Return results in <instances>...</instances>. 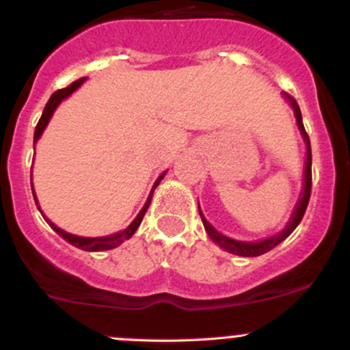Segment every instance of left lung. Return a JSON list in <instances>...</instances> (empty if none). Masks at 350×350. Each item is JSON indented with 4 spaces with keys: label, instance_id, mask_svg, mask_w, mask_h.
I'll list each match as a JSON object with an SVG mask.
<instances>
[{
    "label": "left lung",
    "instance_id": "obj_1",
    "mask_svg": "<svg viewBox=\"0 0 350 350\" xmlns=\"http://www.w3.org/2000/svg\"><path fill=\"white\" fill-rule=\"evenodd\" d=\"M284 96L288 99V101H291L292 108H294L295 118H297L299 131H301L302 137H304L306 148H308V159H306V170H304V191H302L301 199H299L297 206H295V211H294V215H292L291 221L287 223V227H285L280 234L273 235V237H268V239H265V241H259V242H239V241H234V239L225 237V235L219 234L218 230H215V228L211 227V223H209L208 219L202 216L201 208H199V215H201L202 225H204L206 232H208V235L211 237V241L216 242V244H218L221 249H225V251L232 252V254L245 256V258H254V256H261V254H265V252L271 251L273 247H277L280 242H284L285 239H287L288 235L295 230V227H297L299 223H301L302 216H304V213H306V208H308L309 198H311V142H309V135L304 129V123H302L301 108H299L297 101H295L292 96H288V94H284Z\"/></svg>",
    "mask_w": 350,
    "mask_h": 350
}]
</instances>
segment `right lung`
Wrapping results in <instances>:
<instances>
[{
	"mask_svg": "<svg viewBox=\"0 0 350 350\" xmlns=\"http://www.w3.org/2000/svg\"><path fill=\"white\" fill-rule=\"evenodd\" d=\"M84 81H85V77H82V79H79V81L72 82V84H70L68 88L59 89V91L53 92L51 98H49V101L46 103L44 111H42V115H41V118H39L38 125H36L34 144H36V142H38V139L41 137L42 132H44V129H46V125H48L49 118H51V115H53V113H55V109L58 108L59 103H62L65 98H68V96L72 94V92L75 91V89H77L79 85H81ZM163 177H165V173H161L158 180L154 182V185H152V191H151V194H149L148 201H146V204L142 206V209H141V211H139V215L135 216L134 221H132L131 225H129V227L125 228V230L118 232V234L108 235V237H79V235H72V234H68V232H65V230H62V228L56 227L55 223L49 221V219L46 218L44 215H42V216H44V219H46V221H48L49 227H51L53 230H55L56 234L59 235V237H63L66 242H70V244L75 245V247L82 249V251H92V252H94V251H108V249H115V247H118V245L122 244L123 241H127V239H131L132 235L135 234V230H137L139 225H141L142 218H144L146 211H148L149 202H151V199H152V192H154V189L158 187V184H159V182H161ZM31 187H32V172H31ZM32 194H34V192H32ZM34 201H36V204H38V199H36V194H34ZM38 208H39V204H38ZM39 211H41V209H39Z\"/></svg>",
	"mask_w": 350,
	"mask_h": 350,
	"instance_id": "1",
	"label": "right lung"
}]
</instances>
